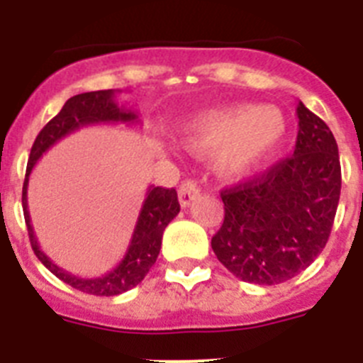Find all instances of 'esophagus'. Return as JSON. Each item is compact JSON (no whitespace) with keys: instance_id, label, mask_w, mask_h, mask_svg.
I'll list each match as a JSON object with an SVG mask.
<instances>
[{"instance_id":"1","label":"esophagus","mask_w":363,"mask_h":363,"mask_svg":"<svg viewBox=\"0 0 363 363\" xmlns=\"http://www.w3.org/2000/svg\"><path fill=\"white\" fill-rule=\"evenodd\" d=\"M198 196H200V187H198V184L194 179H185L184 184L179 185L178 198L182 207H189Z\"/></svg>"}]
</instances>
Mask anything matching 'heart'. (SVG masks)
I'll use <instances>...</instances> for the list:
<instances>
[{
    "instance_id": "obj_1",
    "label": "heart",
    "mask_w": 363,
    "mask_h": 363,
    "mask_svg": "<svg viewBox=\"0 0 363 363\" xmlns=\"http://www.w3.org/2000/svg\"><path fill=\"white\" fill-rule=\"evenodd\" d=\"M287 120L272 105L236 107L198 114L182 127L179 143L192 154H213L218 171L242 176L267 160L284 142Z\"/></svg>"
}]
</instances>
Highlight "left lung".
<instances>
[{
    "mask_svg": "<svg viewBox=\"0 0 363 363\" xmlns=\"http://www.w3.org/2000/svg\"><path fill=\"white\" fill-rule=\"evenodd\" d=\"M294 154L258 178L221 191L223 223L211 245L234 277L274 285L323 251L342 189L338 145L325 121L298 104Z\"/></svg>",
    "mask_w": 363,
    "mask_h": 363,
    "instance_id": "left-lung-1",
    "label": "left lung"
}]
</instances>
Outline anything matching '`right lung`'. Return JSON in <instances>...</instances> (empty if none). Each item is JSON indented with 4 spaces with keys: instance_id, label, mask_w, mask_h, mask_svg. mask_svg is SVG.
Segmentation results:
<instances>
[{
    "instance_id": "obj_1",
    "label": "right lung",
    "mask_w": 363,
    "mask_h": 363,
    "mask_svg": "<svg viewBox=\"0 0 363 363\" xmlns=\"http://www.w3.org/2000/svg\"><path fill=\"white\" fill-rule=\"evenodd\" d=\"M114 96H116V91L108 89V91L83 92V94L67 99L62 111L57 112L56 116L40 130L36 142L32 145L27 174H25L23 182V198H21L28 238H30L32 251L38 256V259L52 272L54 277L69 284L70 287L82 291V293L94 294V296H116V294L136 287L147 277V272L154 265L160 255V249H162L163 230L171 223L172 218H176V214L179 213L176 189L149 187L140 216H138L136 227H134L130 245L125 252L123 259L104 277L79 278L63 271L62 267H57L38 245V240L30 225V216H28L27 187L32 167L36 165L43 152H47L54 143L60 142L67 134L78 130L79 127L96 123H136V112L120 107Z\"/></svg>"
}]
</instances>
